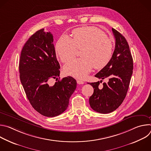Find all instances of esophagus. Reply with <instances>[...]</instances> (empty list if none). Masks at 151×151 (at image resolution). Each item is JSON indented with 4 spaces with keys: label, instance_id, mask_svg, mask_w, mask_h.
I'll return each mask as SVG.
<instances>
[{
    "label": "esophagus",
    "instance_id": "esophagus-1",
    "mask_svg": "<svg viewBox=\"0 0 151 151\" xmlns=\"http://www.w3.org/2000/svg\"><path fill=\"white\" fill-rule=\"evenodd\" d=\"M77 83L78 84H83L84 83V82L81 81V80H79V79H77Z\"/></svg>",
    "mask_w": 151,
    "mask_h": 151
}]
</instances>
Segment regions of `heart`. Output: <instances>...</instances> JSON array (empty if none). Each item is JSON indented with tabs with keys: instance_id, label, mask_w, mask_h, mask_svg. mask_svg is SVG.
Masks as SVG:
<instances>
[{
	"instance_id": "heart-1",
	"label": "heart",
	"mask_w": 151,
	"mask_h": 151,
	"mask_svg": "<svg viewBox=\"0 0 151 151\" xmlns=\"http://www.w3.org/2000/svg\"><path fill=\"white\" fill-rule=\"evenodd\" d=\"M73 39L63 35L58 39L55 51L61 61L66 63L75 56L77 49L81 50L80 58L75 59L64 67L68 75L83 79L94 67L100 69L111 59L114 44L106 34L94 27H83L73 30Z\"/></svg>"
}]
</instances>
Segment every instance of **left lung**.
Here are the masks:
<instances>
[{"instance_id":"obj_1","label":"left lung","mask_w":151,"mask_h":151,"mask_svg":"<svg viewBox=\"0 0 151 151\" xmlns=\"http://www.w3.org/2000/svg\"><path fill=\"white\" fill-rule=\"evenodd\" d=\"M115 38V48L109 62L99 72L95 77L104 79L107 83L99 87L100 81L88 83L94 88L89 99L90 105L96 112L108 114L115 111L122 104L127 95L133 69V57L125 38L112 28ZM102 81H100V83Z\"/></svg>"}]
</instances>
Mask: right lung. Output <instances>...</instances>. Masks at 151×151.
I'll return each instance as SVG.
<instances>
[{
  "label": "right lung",
  "mask_w": 151,
  "mask_h": 151,
  "mask_svg": "<svg viewBox=\"0 0 151 151\" xmlns=\"http://www.w3.org/2000/svg\"><path fill=\"white\" fill-rule=\"evenodd\" d=\"M53 36L42 29L31 36L21 52L19 78L33 108L47 117L58 116L68 108L69 99L76 88L71 76L59 80L60 66L56 58ZM59 81L52 86V78Z\"/></svg>",
  "instance_id": "1"
}]
</instances>
